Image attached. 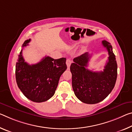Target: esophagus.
<instances>
[{"label": "esophagus", "mask_w": 132, "mask_h": 132, "mask_svg": "<svg viewBox=\"0 0 132 132\" xmlns=\"http://www.w3.org/2000/svg\"><path fill=\"white\" fill-rule=\"evenodd\" d=\"M66 65H67V67H68V69H69L70 68V64H72V61L70 59H68L66 60Z\"/></svg>", "instance_id": "esophagus-1"}]
</instances>
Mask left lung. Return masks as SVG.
Instances as JSON below:
<instances>
[{
	"label": "left lung",
	"instance_id": "obj_1",
	"mask_svg": "<svg viewBox=\"0 0 132 132\" xmlns=\"http://www.w3.org/2000/svg\"><path fill=\"white\" fill-rule=\"evenodd\" d=\"M102 43L109 54L103 71L93 72L87 69L91 57L87 52L75 57L70 66L73 90L76 97L85 103L96 104L103 100L116 83L118 65L112 46L106 40Z\"/></svg>",
	"mask_w": 132,
	"mask_h": 132
}]
</instances>
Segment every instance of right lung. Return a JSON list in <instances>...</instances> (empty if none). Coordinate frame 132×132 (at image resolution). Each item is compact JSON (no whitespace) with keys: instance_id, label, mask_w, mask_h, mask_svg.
<instances>
[{"instance_id":"1","label":"right lung","mask_w":132,"mask_h":132,"mask_svg":"<svg viewBox=\"0 0 132 132\" xmlns=\"http://www.w3.org/2000/svg\"><path fill=\"white\" fill-rule=\"evenodd\" d=\"M30 39L26 40L22 47L28 45ZM22 50L16 64V83L23 94L33 102L47 101L54 95L60 77L66 70V59H54L45 56L40 62L29 64L24 62Z\"/></svg>"}]
</instances>
